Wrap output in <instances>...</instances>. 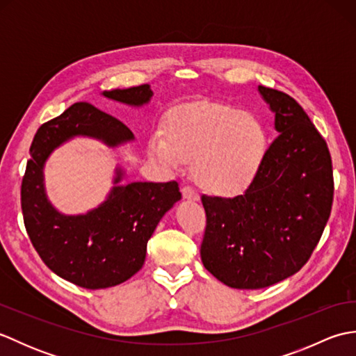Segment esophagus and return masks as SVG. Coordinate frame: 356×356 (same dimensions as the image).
Masks as SVG:
<instances>
[{"label":"esophagus","mask_w":356,"mask_h":356,"mask_svg":"<svg viewBox=\"0 0 356 356\" xmlns=\"http://www.w3.org/2000/svg\"><path fill=\"white\" fill-rule=\"evenodd\" d=\"M182 195H184V199H186V200H199V193L194 190L193 186H190V185H185V186H182Z\"/></svg>","instance_id":"1"}]
</instances>
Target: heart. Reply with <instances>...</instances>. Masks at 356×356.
Masks as SVG:
<instances>
[{
  "instance_id": "heart-1",
  "label": "heart",
  "mask_w": 356,
  "mask_h": 356,
  "mask_svg": "<svg viewBox=\"0 0 356 356\" xmlns=\"http://www.w3.org/2000/svg\"><path fill=\"white\" fill-rule=\"evenodd\" d=\"M149 151L171 168L194 157L197 182L217 194H236L259 176L268 154V131L245 110L194 104L171 113L168 138L154 133Z\"/></svg>"
}]
</instances>
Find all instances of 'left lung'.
<instances>
[{
  "label": "left lung",
  "instance_id": "1",
  "mask_svg": "<svg viewBox=\"0 0 356 356\" xmlns=\"http://www.w3.org/2000/svg\"><path fill=\"white\" fill-rule=\"evenodd\" d=\"M259 90L275 113L280 133L259 176L232 199L202 195L207 213L202 263L234 289H261L303 268L334 202L326 140L293 97L261 86Z\"/></svg>",
  "mask_w": 356,
  "mask_h": 356
}]
</instances>
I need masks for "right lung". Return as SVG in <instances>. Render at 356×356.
I'll use <instances>...</instances> for the list:
<instances>
[{"instance_id":"right-lung-1","label":"right lung","mask_w":356,"mask_h":356,"mask_svg":"<svg viewBox=\"0 0 356 356\" xmlns=\"http://www.w3.org/2000/svg\"><path fill=\"white\" fill-rule=\"evenodd\" d=\"M104 96L142 105L153 92L142 84L104 92ZM73 136H92L108 147L134 138L124 122L88 102L73 104L42 124L30 145L21 184L22 217L30 241L49 269L86 289H104L124 283L142 268L149 237L182 194L176 180L133 182L113 188L108 199L86 216L59 214L45 197L42 166L51 151ZM122 174L118 171L115 184Z\"/></svg>"}]
</instances>
